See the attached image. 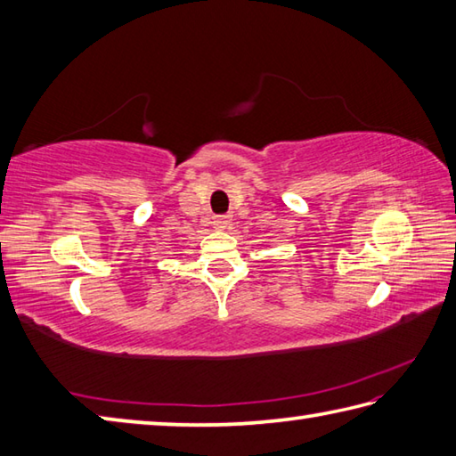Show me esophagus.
<instances>
[{
    "instance_id": "34e87169",
    "label": "esophagus",
    "mask_w": 456,
    "mask_h": 456,
    "mask_svg": "<svg viewBox=\"0 0 456 456\" xmlns=\"http://www.w3.org/2000/svg\"><path fill=\"white\" fill-rule=\"evenodd\" d=\"M231 221H233V217H231V216H217L216 219H213V227L227 229L231 225Z\"/></svg>"
}]
</instances>
